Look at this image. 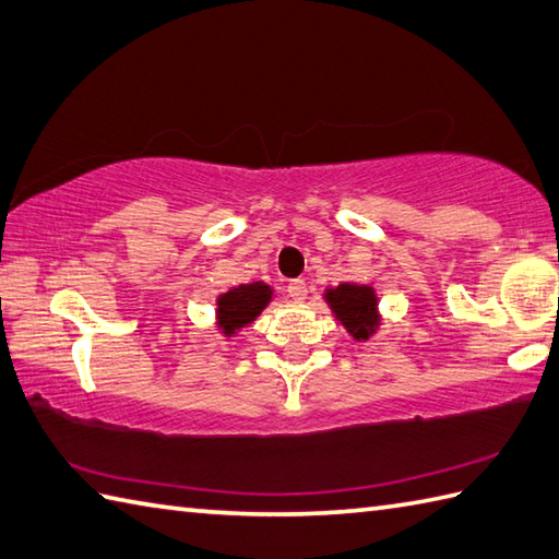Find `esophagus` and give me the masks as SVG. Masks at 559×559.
I'll return each mask as SVG.
<instances>
[{
  "label": "esophagus",
  "mask_w": 559,
  "mask_h": 559,
  "mask_svg": "<svg viewBox=\"0 0 559 559\" xmlns=\"http://www.w3.org/2000/svg\"><path fill=\"white\" fill-rule=\"evenodd\" d=\"M306 294H308V287H306L304 280H292V282L287 284V296H289L292 301L301 304V301L306 299Z\"/></svg>",
  "instance_id": "obj_1"
}]
</instances>
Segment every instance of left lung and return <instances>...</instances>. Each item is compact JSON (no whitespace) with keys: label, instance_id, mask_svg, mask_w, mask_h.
<instances>
[{"label":"left lung","instance_id":"1","mask_svg":"<svg viewBox=\"0 0 559 559\" xmlns=\"http://www.w3.org/2000/svg\"><path fill=\"white\" fill-rule=\"evenodd\" d=\"M325 301L332 308L334 318L342 322L356 342H366L368 337H373L380 325L378 296L373 287L342 282L340 287L325 289Z\"/></svg>","mask_w":559,"mask_h":559}]
</instances>
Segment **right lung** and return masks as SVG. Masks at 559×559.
<instances>
[{"label": "right lung", "instance_id": "1", "mask_svg": "<svg viewBox=\"0 0 559 559\" xmlns=\"http://www.w3.org/2000/svg\"><path fill=\"white\" fill-rule=\"evenodd\" d=\"M272 301V289L265 282H251L231 287L217 296V328L231 337L241 328L263 313V308Z\"/></svg>", "mask_w": 559, "mask_h": 559}]
</instances>
